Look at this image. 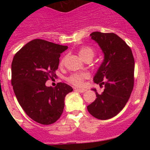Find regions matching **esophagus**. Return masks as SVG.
<instances>
[{
	"instance_id": "obj_1",
	"label": "esophagus",
	"mask_w": 150,
	"mask_h": 150,
	"mask_svg": "<svg viewBox=\"0 0 150 150\" xmlns=\"http://www.w3.org/2000/svg\"><path fill=\"white\" fill-rule=\"evenodd\" d=\"M75 90L78 92H80V93H84L85 91H86V89H81V88H75Z\"/></svg>"
}]
</instances>
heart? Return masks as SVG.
<instances>
[{
    "label": "heart",
    "mask_w": 150,
    "mask_h": 150,
    "mask_svg": "<svg viewBox=\"0 0 150 150\" xmlns=\"http://www.w3.org/2000/svg\"><path fill=\"white\" fill-rule=\"evenodd\" d=\"M78 54L80 57L83 60H86L88 59H93L94 57V50L89 46H83L78 49ZM64 58L62 59L60 62V64H64ZM88 77V75L87 73H74L71 75L68 78V81L72 84L78 86H81L83 84V81L86 78Z\"/></svg>",
    "instance_id": "1"
}]
</instances>
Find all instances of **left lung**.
Masks as SVG:
<instances>
[{
  "instance_id": "left-lung-1",
  "label": "left lung",
  "mask_w": 150,
  "mask_h": 150,
  "mask_svg": "<svg viewBox=\"0 0 150 150\" xmlns=\"http://www.w3.org/2000/svg\"><path fill=\"white\" fill-rule=\"evenodd\" d=\"M104 54V60L93 77V81L104 85V91L87 107L91 115L107 120L124 108L134 88V59L130 47L115 33L93 32L90 35Z\"/></svg>"
}]
</instances>
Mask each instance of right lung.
<instances>
[{
	"label": "right lung",
	"instance_id": "right-lung-1",
	"mask_svg": "<svg viewBox=\"0 0 150 150\" xmlns=\"http://www.w3.org/2000/svg\"><path fill=\"white\" fill-rule=\"evenodd\" d=\"M67 46L35 39L22 47L11 63V85L18 102L27 115L38 123L50 125L61 117L64 99L72 88L59 83L54 88L46 86L55 76L60 54Z\"/></svg>",
	"mask_w": 150,
	"mask_h": 150
}]
</instances>
